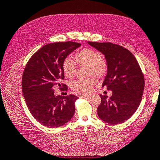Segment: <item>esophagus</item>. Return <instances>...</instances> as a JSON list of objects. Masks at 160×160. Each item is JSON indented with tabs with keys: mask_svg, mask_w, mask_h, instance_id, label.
I'll return each instance as SVG.
<instances>
[{
	"mask_svg": "<svg viewBox=\"0 0 160 160\" xmlns=\"http://www.w3.org/2000/svg\"><path fill=\"white\" fill-rule=\"evenodd\" d=\"M91 96V93H82L81 94V96L82 98H87V97H89Z\"/></svg>",
	"mask_w": 160,
	"mask_h": 160,
	"instance_id": "esophagus-1",
	"label": "esophagus"
}]
</instances>
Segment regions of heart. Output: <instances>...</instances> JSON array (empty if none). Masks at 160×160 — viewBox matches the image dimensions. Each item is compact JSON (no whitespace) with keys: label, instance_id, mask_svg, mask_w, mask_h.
Here are the masks:
<instances>
[{"label":"heart","instance_id":"obj_1","mask_svg":"<svg viewBox=\"0 0 160 160\" xmlns=\"http://www.w3.org/2000/svg\"><path fill=\"white\" fill-rule=\"evenodd\" d=\"M76 61L82 66H88V74L97 78H102L107 71V63L102 54L98 51L85 49L78 52L76 56ZM76 61L73 58L67 57L62 64V69L64 75L67 78L73 77L76 69ZM96 81L94 78L87 79H79L73 81L71 87L73 89L87 92L92 89Z\"/></svg>","mask_w":160,"mask_h":160}]
</instances>
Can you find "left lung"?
<instances>
[{"instance_id": "obj_1", "label": "left lung", "mask_w": 160, "mask_h": 160, "mask_svg": "<svg viewBox=\"0 0 160 160\" xmlns=\"http://www.w3.org/2000/svg\"><path fill=\"white\" fill-rule=\"evenodd\" d=\"M103 54L107 73L102 87L112 91V96L100 95L98 115L111 124L123 123L133 115L140 104L144 89V78L132 53L123 47L111 42H88Z\"/></svg>"}]
</instances>
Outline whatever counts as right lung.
Returning <instances> with one entry per match:
<instances>
[{"label": "right lung", "mask_w": 160, "mask_h": 160, "mask_svg": "<svg viewBox=\"0 0 160 160\" xmlns=\"http://www.w3.org/2000/svg\"><path fill=\"white\" fill-rule=\"evenodd\" d=\"M80 47L74 42H53L42 47L28 61L22 78V90L30 113L36 120L49 128H57L67 123L76 111L74 95L55 96L53 89L60 87L64 78V59ZM64 89H62V88Z\"/></svg>", "instance_id": "add662e5"}]
</instances>
